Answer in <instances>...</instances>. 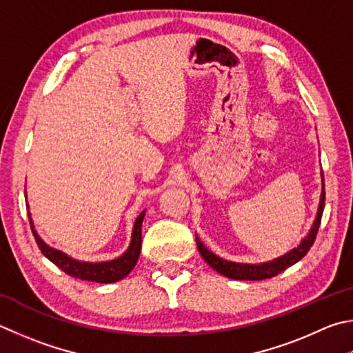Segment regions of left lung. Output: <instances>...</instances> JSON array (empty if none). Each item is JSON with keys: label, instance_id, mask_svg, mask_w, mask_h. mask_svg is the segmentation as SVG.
Segmentation results:
<instances>
[{"label": "left lung", "instance_id": "1", "mask_svg": "<svg viewBox=\"0 0 353 353\" xmlns=\"http://www.w3.org/2000/svg\"><path fill=\"white\" fill-rule=\"evenodd\" d=\"M324 201H325V191H324V177H323V191H321V199H319V207H318V213L315 217V222H313V227L310 228L309 234L301 241L298 247H294L290 252L285 253L284 256H279V258L268 261V262H262V264H239V262H232V261H225L216 256L214 253H211L210 250L203 245L201 239L196 236V243H197V250L203 261L207 264L214 268L217 273L223 274V276L232 278V279H239V281H262V279H268L276 276V274L283 273L285 268L292 267L293 264H296L298 261H301L304 256L309 253L310 247L313 245V242L316 239L318 234V228L319 223H321V216L324 211Z\"/></svg>", "mask_w": 353, "mask_h": 353}]
</instances>
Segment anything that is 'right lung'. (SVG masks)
<instances>
[{
	"label": "right lung",
	"mask_w": 353,
	"mask_h": 353,
	"mask_svg": "<svg viewBox=\"0 0 353 353\" xmlns=\"http://www.w3.org/2000/svg\"><path fill=\"white\" fill-rule=\"evenodd\" d=\"M143 217H145V211H142V213L137 216L136 222H134L131 242H130V247H128L126 252L121 254L120 258H115L112 261H105V262L77 261L74 258H70V256H68L66 253L60 252V250L49 247L48 243H44V241L35 232L32 217H29V221H30L32 233H34V238L38 243V248L41 250V253L46 256L50 262H54V264L59 268H61V270L66 274H69V276H72V278H79L81 281H92V283L111 284V283H117V281L123 279L137 264L140 248H142Z\"/></svg>",
	"instance_id": "add662e5"
}]
</instances>
